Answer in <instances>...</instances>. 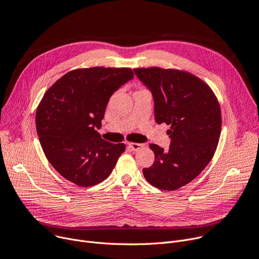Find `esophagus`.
<instances>
[{
  "label": "esophagus",
  "instance_id": "34e87169",
  "mask_svg": "<svg viewBox=\"0 0 259 259\" xmlns=\"http://www.w3.org/2000/svg\"><path fill=\"white\" fill-rule=\"evenodd\" d=\"M128 145H129L130 149H131L132 151H134V152L139 151V150L141 149V147H143V144H142V143H136V142H130V143H128Z\"/></svg>",
  "mask_w": 259,
  "mask_h": 259
}]
</instances>
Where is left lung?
<instances>
[{
  "label": "left lung",
  "instance_id": "1",
  "mask_svg": "<svg viewBox=\"0 0 259 259\" xmlns=\"http://www.w3.org/2000/svg\"><path fill=\"white\" fill-rule=\"evenodd\" d=\"M155 102L158 124L170 125L168 151L150 144L155 162L144 168V178L164 191H175L195 179L211 161L221 131V112L211 88L184 70L134 68Z\"/></svg>",
  "mask_w": 259,
  "mask_h": 259
}]
</instances>
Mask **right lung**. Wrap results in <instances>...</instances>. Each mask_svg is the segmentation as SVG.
Wrapping results in <instances>:
<instances>
[{"label":"right lung","instance_id":"obj_1","mask_svg":"<svg viewBox=\"0 0 259 259\" xmlns=\"http://www.w3.org/2000/svg\"><path fill=\"white\" fill-rule=\"evenodd\" d=\"M133 79L128 67H90L68 71L44 94L35 126L44 154L54 169L79 187L106 179L124 153V143L100 137L106 104Z\"/></svg>","mask_w":259,"mask_h":259}]
</instances>
